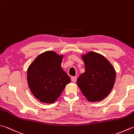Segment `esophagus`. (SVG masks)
<instances>
[{
    "mask_svg": "<svg viewBox=\"0 0 134 134\" xmlns=\"http://www.w3.org/2000/svg\"><path fill=\"white\" fill-rule=\"evenodd\" d=\"M76 80H77V78L76 76H73L71 77V80L74 83H75L76 82Z\"/></svg>",
    "mask_w": 134,
    "mask_h": 134,
    "instance_id": "34e87169",
    "label": "esophagus"
}]
</instances>
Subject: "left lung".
Masks as SVG:
<instances>
[{"mask_svg":"<svg viewBox=\"0 0 134 134\" xmlns=\"http://www.w3.org/2000/svg\"><path fill=\"white\" fill-rule=\"evenodd\" d=\"M85 72L77 80V85L90 102L102 101L111 92L115 81L116 72L106 58L90 51L82 54Z\"/></svg>","mask_w":134,"mask_h":134,"instance_id":"1","label":"left lung"}]
</instances>
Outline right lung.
Listing matches in <instances>:
<instances>
[{"mask_svg": "<svg viewBox=\"0 0 134 134\" xmlns=\"http://www.w3.org/2000/svg\"><path fill=\"white\" fill-rule=\"evenodd\" d=\"M64 56L52 51L44 52L38 55L28 68L29 89L42 103H55L70 82L69 76L61 67Z\"/></svg>", "mask_w": 134, "mask_h": 134, "instance_id": "1", "label": "right lung"}]
</instances>
